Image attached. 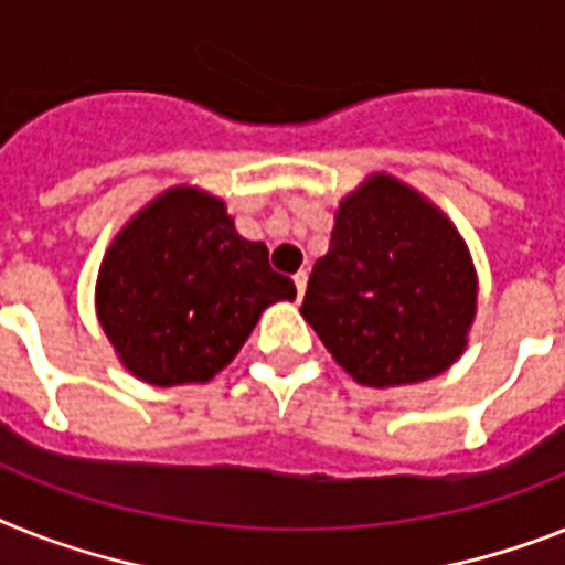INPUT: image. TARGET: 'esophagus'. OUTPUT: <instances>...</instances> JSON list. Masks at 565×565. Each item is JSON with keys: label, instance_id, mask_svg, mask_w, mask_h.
Here are the masks:
<instances>
[{"label": "esophagus", "instance_id": "1", "mask_svg": "<svg viewBox=\"0 0 565 565\" xmlns=\"http://www.w3.org/2000/svg\"><path fill=\"white\" fill-rule=\"evenodd\" d=\"M306 282H309V274L297 271L294 274V286H297V297L302 300V294H306Z\"/></svg>", "mask_w": 565, "mask_h": 565}]
</instances>
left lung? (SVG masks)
Wrapping results in <instances>:
<instances>
[{
  "instance_id": "obj_1",
  "label": "left lung",
  "mask_w": 565,
  "mask_h": 565,
  "mask_svg": "<svg viewBox=\"0 0 565 565\" xmlns=\"http://www.w3.org/2000/svg\"><path fill=\"white\" fill-rule=\"evenodd\" d=\"M479 277L439 204L372 172L334 210L300 315L358 384H422L468 349Z\"/></svg>"
}]
</instances>
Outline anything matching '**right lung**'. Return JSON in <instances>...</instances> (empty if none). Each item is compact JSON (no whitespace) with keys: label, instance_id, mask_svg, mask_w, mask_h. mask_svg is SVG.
Returning <instances> with one entry per match:
<instances>
[{"label":"right lung","instance_id":"1","mask_svg":"<svg viewBox=\"0 0 565 565\" xmlns=\"http://www.w3.org/2000/svg\"><path fill=\"white\" fill-rule=\"evenodd\" d=\"M294 297L263 242L239 236L225 199L175 184L111 239L95 311L129 375L179 386L207 384L239 355L263 311Z\"/></svg>","mask_w":565,"mask_h":565}]
</instances>
